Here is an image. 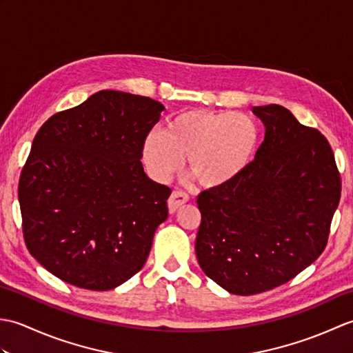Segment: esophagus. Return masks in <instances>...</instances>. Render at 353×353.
I'll use <instances>...</instances> for the list:
<instances>
[{
    "label": "esophagus",
    "mask_w": 353,
    "mask_h": 353,
    "mask_svg": "<svg viewBox=\"0 0 353 353\" xmlns=\"http://www.w3.org/2000/svg\"><path fill=\"white\" fill-rule=\"evenodd\" d=\"M188 200H190V196H188V194H186V192H183V191H181V190L172 191L170 199H168V209H170V212L172 214L179 206L186 203V201H188Z\"/></svg>",
    "instance_id": "34e87169"
}]
</instances>
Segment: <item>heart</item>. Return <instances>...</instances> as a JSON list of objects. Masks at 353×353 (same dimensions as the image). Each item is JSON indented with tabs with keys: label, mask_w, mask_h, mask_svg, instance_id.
<instances>
[{
	"label": "heart",
	"mask_w": 353,
	"mask_h": 353,
	"mask_svg": "<svg viewBox=\"0 0 353 353\" xmlns=\"http://www.w3.org/2000/svg\"><path fill=\"white\" fill-rule=\"evenodd\" d=\"M259 142V127L245 114L206 109L186 110L170 132L153 130L142 147V157L157 181H167L182 168L188 154L190 168L205 186H221L249 167Z\"/></svg>",
	"instance_id": "heart-1"
}]
</instances>
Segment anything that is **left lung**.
Returning a JSON list of instances; mask_svg holds the SVG:
<instances>
[{"label":"left lung","instance_id":"left-lung-1","mask_svg":"<svg viewBox=\"0 0 353 353\" xmlns=\"http://www.w3.org/2000/svg\"><path fill=\"white\" fill-rule=\"evenodd\" d=\"M265 125L254 159L234 181L197 197V261L232 294L291 281L327 244L341 177L327 139L279 104L253 108Z\"/></svg>","mask_w":353,"mask_h":353}]
</instances>
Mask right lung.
<instances>
[{
    "instance_id": "1",
    "label": "right lung",
    "mask_w": 353,
    "mask_h": 353,
    "mask_svg": "<svg viewBox=\"0 0 353 353\" xmlns=\"http://www.w3.org/2000/svg\"><path fill=\"white\" fill-rule=\"evenodd\" d=\"M165 108L100 91L42 124L18 199L30 254L63 282L106 291L144 267L167 220L168 186L142 168V147Z\"/></svg>"
}]
</instances>
